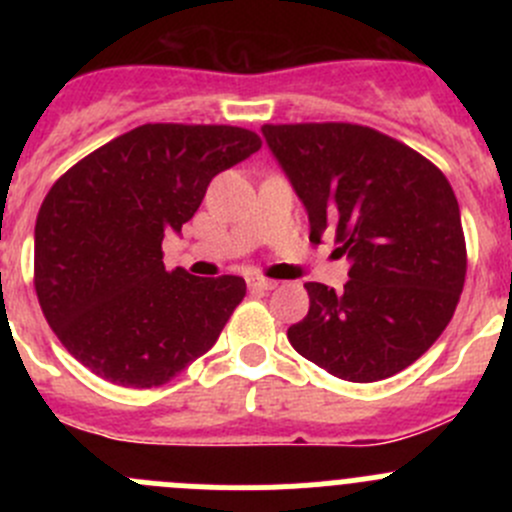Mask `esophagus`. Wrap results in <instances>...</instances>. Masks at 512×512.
<instances>
[{"instance_id":"esophagus-1","label":"esophagus","mask_w":512,"mask_h":512,"mask_svg":"<svg viewBox=\"0 0 512 512\" xmlns=\"http://www.w3.org/2000/svg\"><path fill=\"white\" fill-rule=\"evenodd\" d=\"M247 287H250V292H270L277 287V282L265 280V277H247Z\"/></svg>"}]
</instances>
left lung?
<instances>
[{
    "instance_id": "8db88e82",
    "label": "left lung",
    "mask_w": 512,
    "mask_h": 512,
    "mask_svg": "<svg viewBox=\"0 0 512 512\" xmlns=\"http://www.w3.org/2000/svg\"><path fill=\"white\" fill-rule=\"evenodd\" d=\"M309 215V240L337 237L344 292L307 282L309 312L287 329L304 359L369 384L441 337L466 282L461 210L446 175L414 148L356 123L262 126Z\"/></svg>"
}]
</instances>
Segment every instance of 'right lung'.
<instances>
[{
  "instance_id": "obj_1",
  "label": "right lung",
  "mask_w": 512,
  "mask_h": 512,
  "mask_svg": "<svg viewBox=\"0 0 512 512\" xmlns=\"http://www.w3.org/2000/svg\"><path fill=\"white\" fill-rule=\"evenodd\" d=\"M260 146L247 128L146 123L51 185L34 227V287L86 369L151 389L218 342L245 280L168 272L160 242L193 218L215 175Z\"/></svg>"
}]
</instances>
